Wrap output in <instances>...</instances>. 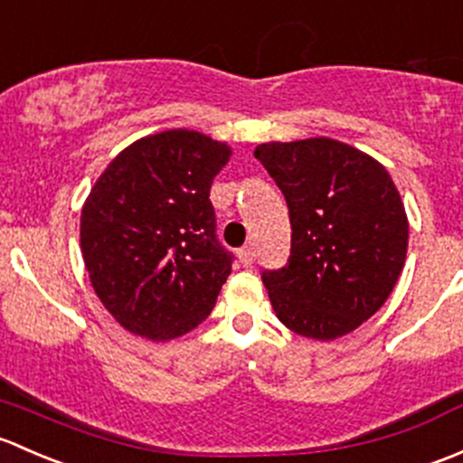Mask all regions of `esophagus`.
Wrapping results in <instances>:
<instances>
[{
	"label": "esophagus",
	"mask_w": 463,
	"mask_h": 463,
	"mask_svg": "<svg viewBox=\"0 0 463 463\" xmlns=\"http://www.w3.org/2000/svg\"><path fill=\"white\" fill-rule=\"evenodd\" d=\"M238 259H241V263L245 267L254 263V251H251V247H242V250L238 251Z\"/></svg>",
	"instance_id": "1"
}]
</instances>
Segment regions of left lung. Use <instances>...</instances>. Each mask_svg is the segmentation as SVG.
I'll list each match as a JSON object with an SVG mask.
<instances>
[{
    "label": "left lung",
    "instance_id": "obj_1",
    "mask_svg": "<svg viewBox=\"0 0 463 463\" xmlns=\"http://www.w3.org/2000/svg\"><path fill=\"white\" fill-rule=\"evenodd\" d=\"M254 156L289 207L292 256L263 271L276 317L297 335L335 341L388 301L408 251V216L385 166L332 140L263 142Z\"/></svg>",
    "mask_w": 463,
    "mask_h": 463
}]
</instances>
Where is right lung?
I'll return each instance as SVG.
<instances>
[{
	"mask_svg": "<svg viewBox=\"0 0 463 463\" xmlns=\"http://www.w3.org/2000/svg\"><path fill=\"white\" fill-rule=\"evenodd\" d=\"M232 146L169 128L122 149L84 200L80 247L95 294L127 332L171 341L198 327L232 271L209 189Z\"/></svg>",
	"mask_w": 463,
	"mask_h": 463,
	"instance_id": "add662e5",
	"label": "right lung"
}]
</instances>
